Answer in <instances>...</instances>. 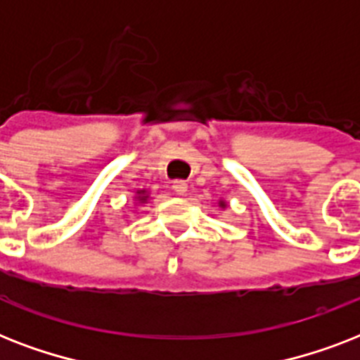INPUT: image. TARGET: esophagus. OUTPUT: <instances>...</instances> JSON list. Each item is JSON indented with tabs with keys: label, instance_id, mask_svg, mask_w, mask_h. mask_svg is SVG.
<instances>
[{
	"label": "esophagus",
	"instance_id": "esophagus-1",
	"mask_svg": "<svg viewBox=\"0 0 360 360\" xmlns=\"http://www.w3.org/2000/svg\"><path fill=\"white\" fill-rule=\"evenodd\" d=\"M172 188H174L175 194H185L186 188H188V185H186L185 181H174V185H172Z\"/></svg>",
	"mask_w": 360,
	"mask_h": 360
}]
</instances>
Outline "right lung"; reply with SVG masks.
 <instances>
[{
  "mask_svg": "<svg viewBox=\"0 0 360 360\" xmlns=\"http://www.w3.org/2000/svg\"><path fill=\"white\" fill-rule=\"evenodd\" d=\"M146 198H147V196H140V200H141V202H143V200H146Z\"/></svg>",
  "mask_w": 360,
  "mask_h": 360,
  "instance_id": "1",
  "label": "right lung"
}]
</instances>
